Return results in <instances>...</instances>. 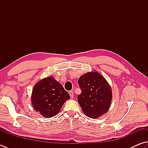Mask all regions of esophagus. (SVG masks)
<instances>
[{"label":"esophagus","mask_w":148,"mask_h":148,"mask_svg":"<svg viewBox=\"0 0 148 148\" xmlns=\"http://www.w3.org/2000/svg\"><path fill=\"white\" fill-rule=\"evenodd\" d=\"M69 95H70V97L71 99H73V97H74V93H73V92L72 91H69Z\"/></svg>","instance_id":"34e87169"}]
</instances>
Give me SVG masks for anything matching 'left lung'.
<instances>
[{
	"instance_id": "obj_1",
	"label": "left lung",
	"mask_w": 148,
	"mask_h": 148,
	"mask_svg": "<svg viewBox=\"0 0 148 148\" xmlns=\"http://www.w3.org/2000/svg\"><path fill=\"white\" fill-rule=\"evenodd\" d=\"M78 84L81 93L77 96V100L85 115L96 119L106 113L112 93L104 78L97 72H88L79 78Z\"/></svg>"
}]
</instances>
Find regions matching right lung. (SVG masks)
<instances>
[{
  "label": "right lung",
  "mask_w": 148,
  "mask_h": 148,
  "mask_svg": "<svg viewBox=\"0 0 148 148\" xmlns=\"http://www.w3.org/2000/svg\"><path fill=\"white\" fill-rule=\"evenodd\" d=\"M70 96L61 84L53 77H48L37 83L32 91V102L35 110L46 118H51L59 112Z\"/></svg>",
  "instance_id": "add662e5"
}]
</instances>
